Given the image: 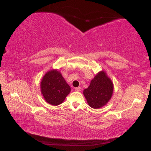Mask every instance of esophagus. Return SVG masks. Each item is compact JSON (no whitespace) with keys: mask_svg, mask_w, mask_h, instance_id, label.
Here are the masks:
<instances>
[{"mask_svg":"<svg viewBox=\"0 0 151 151\" xmlns=\"http://www.w3.org/2000/svg\"><path fill=\"white\" fill-rule=\"evenodd\" d=\"M75 91H80V90H81V88H80V87H76V88H75Z\"/></svg>","mask_w":151,"mask_h":151,"instance_id":"esophagus-1","label":"esophagus"}]
</instances>
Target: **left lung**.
<instances>
[{
  "instance_id": "left-lung-1",
  "label": "left lung",
  "mask_w": 151,
  "mask_h": 151,
  "mask_svg": "<svg viewBox=\"0 0 151 151\" xmlns=\"http://www.w3.org/2000/svg\"><path fill=\"white\" fill-rule=\"evenodd\" d=\"M114 91V85L105 71L99 72L91 80L90 86L83 91V95L92 109H98L110 101Z\"/></svg>"
}]
</instances>
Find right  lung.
<instances>
[{
  "label": "right lung",
  "mask_w": 151,
  "mask_h": 151,
  "mask_svg": "<svg viewBox=\"0 0 151 151\" xmlns=\"http://www.w3.org/2000/svg\"><path fill=\"white\" fill-rule=\"evenodd\" d=\"M41 94L45 101L57 106L63 103L69 94L71 88L65 82L60 72L52 69L42 77L40 84Z\"/></svg>",
  "instance_id": "add662e5"
}]
</instances>
